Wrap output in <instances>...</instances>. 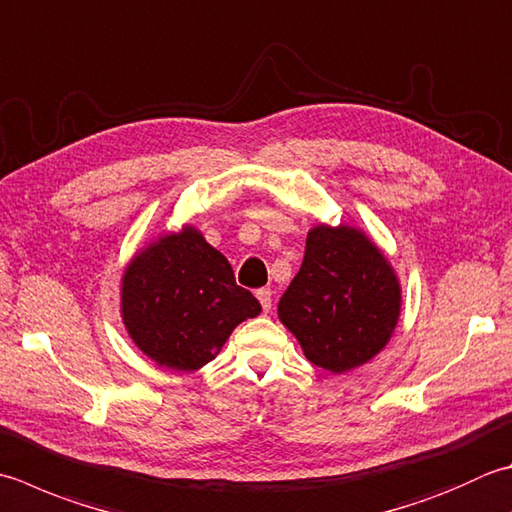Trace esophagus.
I'll use <instances>...</instances> for the list:
<instances>
[{"label":"esophagus","mask_w":512,"mask_h":512,"mask_svg":"<svg viewBox=\"0 0 512 512\" xmlns=\"http://www.w3.org/2000/svg\"><path fill=\"white\" fill-rule=\"evenodd\" d=\"M255 295H257V299H259V304H262L264 313H268L270 306H273V293H270V288H259Z\"/></svg>","instance_id":"34e87169"}]
</instances>
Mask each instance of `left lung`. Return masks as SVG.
Here are the masks:
<instances>
[{
	"label": "left lung",
	"instance_id": "left-lung-1",
	"mask_svg": "<svg viewBox=\"0 0 512 512\" xmlns=\"http://www.w3.org/2000/svg\"><path fill=\"white\" fill-rule=\"evenodd\" d=\"M399 308L402 286L375 242L353 226L319 224L306 237L302 268L277 315L308 362L346 373L388 344Z\"/></svg>",
	"mask_w": 512,
	"mask_h": 512
}]
</instances>
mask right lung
I'll return each instance as SVG.
<instances>
[{"instance_id":"1","label":"right lung","mask_w":512,"mask_h":512,"mask_svg":"<svg viewBox=\"0 0 512 512\" xmlns=\"http://www.w3.org/2000/svg\"><path fill=\"white\" fill-rule=\"evenodd\" d=\"M262 313L237 286L228 259L193 226L139 250L122 277V319L130 339L155 364L202 368L237 324Z\"/></svg>"}]
</instances>
